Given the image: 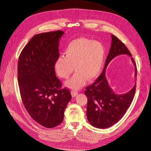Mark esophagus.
I'll use <instances>...</instances> for the list:
<instances>
[{"instance_id":"1","label":"esophagus","mask_w":151,"mask_h":151,"mask_svg":"<svg viewBox=\"0 0 151 151\" xmlns=\"http://www.w3.org/2000/svg\"><path fill=\"white\" fill-rule=\"evenodd\" d=\"M77 94H78L77 91H71V95H72V97H75V96H76Z\"/></svg>"}]
</instances>
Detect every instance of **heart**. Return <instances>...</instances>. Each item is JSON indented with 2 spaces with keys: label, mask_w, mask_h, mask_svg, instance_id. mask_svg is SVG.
Masks as SVG:
<instances>
[{
  "label": "heart",
  "mask_w": 151,
  "mask_h": 151,
  "mask_svg": "<svg viewBox=\"0 0 151 151\" xmlns=\"http://www.w3.org/2000/svg\"><path fill=\"white\" fill-rule=\"evenodd\" d=\"M54 63L57 75L67 79L73 72L76 73L64 83L72 90L80 89L86 79H95L101 69L104 60V49L101 43L85 38H78L71 41L64 51ZM74 68H73V66Z\"/></svg>",
  "instance_id": "1"
}]
</instances>
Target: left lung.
Instances as JSON below:
<instances>
[{
	"mask_svg": "<svg viewBox=\"0 0 151 151\" xmlns=\"http://www.w3.org/2000/svg\"><path fill=\"white\" fill-rule=\"evenodd\" d=\"M111 37V48L103 72L93 84L86 88L84 93L88 99L87 119L91 125L101 129L112 126L122 118L133 101L136 86V64L130 52L116 36L112 35ZM120 55H127L131 57L135 68L136 79L134 87L127 93L121 95L113 91L105 77L107 65L111 60Z\"/></svg>",
	"mask_w": 151,
	"mask_h": 151,
	"instance_id": "8db88e82",
	"label": "left lung"
}]
</instances>
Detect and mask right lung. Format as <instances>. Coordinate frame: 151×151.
<instances>
[{
  "label": "right lung",
  "mask_w": 151,
  "mask_h": 151,
  "mask_svg": "<svg viewBox=\"0 0 151 151\" xmlns=\"http://www.w3.org/2000/svg\"><path fill=\"white\" fill-rule=\"evenodd\" d=\"M58 30L35 35L21 51L18 62L20 94L30 116L42 126L51 128L60 124L72 99L56 77L54 63L59 56Z\"/></svg>",
  "instance_id": "right-lung-1"
}]
</instances>
